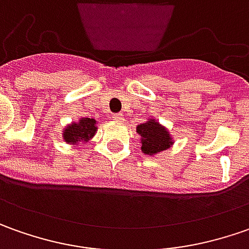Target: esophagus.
<instances>
[{"label": "esophagus", "instance_id": "34e87169", "mask_svg": "<svg viewBox=\"0 0 249 249\" xmlns=\"http://www.w3.org/2000/svg\"><path fill=\"white\" fill-rule=\"evenodd\" d=\"M113 118H114L116 121H123V120H124V114H123V113H116V114H113Z\"/></svg>", "mask_w": 249, "mask_h": 249}]
</instances>
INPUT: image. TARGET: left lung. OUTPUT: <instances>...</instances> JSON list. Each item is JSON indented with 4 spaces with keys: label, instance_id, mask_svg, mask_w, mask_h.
I'll return each mask as SVG.
<instances>
[{
    "label": "left lung",
    "instance_id": "left-lung-1",
    "mask_svg": "<svg viewBox=\"0 0 249 249\" xmlns=\"http://www.w3.org/2000/svg\"><path fill=\"white\" fill-rule=\"evenodd\" d=\"M136 131L142 136V151L144 154H157L160 151L167 150L172 144L169 132L154 120L138 125Z\"/></svg>",
    "mask_w": 249,
    "mask_h": 249
}]
</instances>
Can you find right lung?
Wrapping results in <instances>:
<instances>
[{
	"instance_id": "add662e5",
	"label": "right lung",
	"mask_w": 249,
	"mask_h": 249,
	"mask_svg": "<svg viewBox=\"0 0 249 249\" xmlns=\"http://www.w3.org/2000/svg\"><path fill=\"white\" fill-rule=\"evenodd\" d=\"M96 121L93 118H81L80 123L69 125L65 129L63 138L67 143L88 142L96 132Z\"/></svg>"
}]
</instances>
